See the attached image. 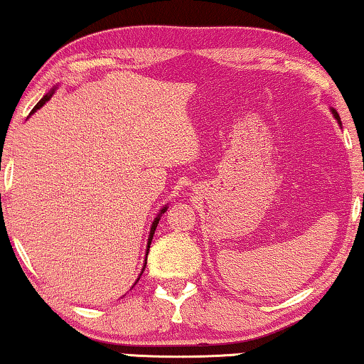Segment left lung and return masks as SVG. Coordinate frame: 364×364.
Returning a JSON list of instances; mask_svg holds the SVG:
<instances>
[{
  "label": "left lung",
  "mask_w": 364,
  "mask_h": 364,
  "mask_svg": "<svg viewBox=\"0 0 364 364\" xmlns=\"http://www.w3.org/2000/svg\"><path fill=\"white\" fill-rule=\"evenodd\" d=\"M332 112H333V116H335V117H337V119H338V121H340V116H338V114H337V111H332Z\"/></svg>",
  "instance_id": "obj_1"
}]
</instances>
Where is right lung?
Here are the masks:
<instances>
[{"instance_id":"obj_1","label":"right lung","mask_w":364,"mask_h":364,"mask_svg":"<svg viewBox=\"0 0 364 364\" xmlns=\"http://www.w3.org/2000/svg\"><path fill=\"white\" fill-rule=\"evenodd\" d=\"M50 96H52V93H48V95H46V96H43V97H42V100H41L39 102H37V105L34 106V109H32V112H36L37 109H39V107H42L43 105H46V102H47L48 100H50ZM32 112H31V114H32ZM165 210H166V208H164V209H161V213H160V214H164V213H165ZM159 220H160V215H159V217H156V219L154 220V224H151V229H150V237H149V248H150L151 238H154V234H155V229H156V225H159Z\"/></svg>"}]
</instances>
